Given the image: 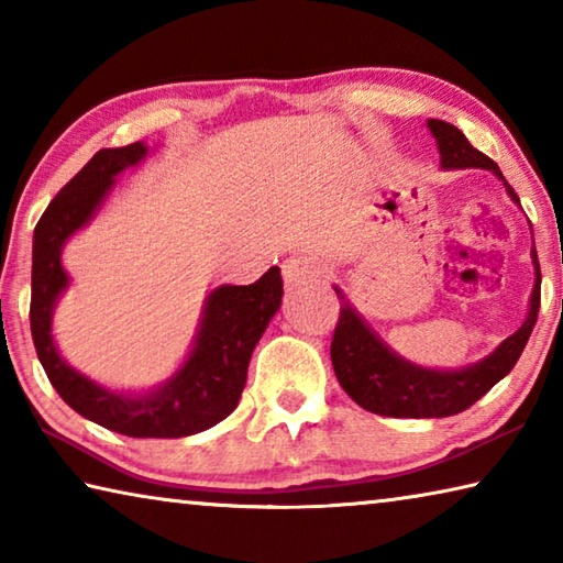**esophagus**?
Segmentation results:
<instances>
[{
	"instance_id": "esophagus-1",
	"label": "esophagus",
	"mask_w": 563,
	"mask_h": 563,
	"mask_svg": "<svg viewBox=\"0 0 563 563\" xmlns=\"http://www.w3.org/2000/svg\"><path fill=\"white\" fill-rule=\"evenodd\" d=\"M322 265L318 261L308 258V255H290L288 261L283 263V280L285 285H300L308 280L322 278Z\"/></svg>"
}]
</instances>
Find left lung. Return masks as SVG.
<instances>
[{"mask_svg":"<svg viewBox=\"0 0 563 563\" xmlns=\"http://www.w3.org/2000/svg\"><path fill=\"white\" fill-rule=\"evenodd\" d=\"M427 126L434 133L444 168H489L504 178L499 166L482 151H476L452 123L432 119L427 121ZM507 190L514 201H519L509 184ZM533 265H537V283H533L531 292L529 318L511 338L501 342L497 352H492L479 365L460 369V373H434V369L415 367L393 355L375 338V332L355 316V310L345 302V295L335 288L340 298V318L335 332H332L330 357L338 383L362 409L375 415L419 419L464 412L476 399L487 395L504 375L511 373V367L517 365L523 347H527L541 305V271L537 251H533Z\"/></svg>","mask_w":563,"mask_h":563,"instance_id":"8db88e82","label":"left lung"}]
</instances>
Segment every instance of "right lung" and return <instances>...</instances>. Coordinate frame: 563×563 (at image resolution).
Listing matches in <instances>:
<instances>
[{
    "label": "right lung",
    "mask_w": 563,
    "mask_h": 563,
    "mask_svg": "<svg viewBox=\"0 0 563 563\" xmlns=\"http://www.w3.org/2000/svg\"><path fill=\"white\" fill-rule=\"evenodd\" d=\"M144 156L146 146L139 141L123 148H101L46 206L34 228L30 322L44 373L66 405L111 432L176 440L208 430L235 409L253 347L280 308L283 278L275 265L251 285H223L213 290L194 352L178 375L154 395L107 393L74 373L52 340V310L66 288L62 245L97 211L113 176Z\"/></svg>",
    "instance_id": "add662e5"
}]
</instances>
